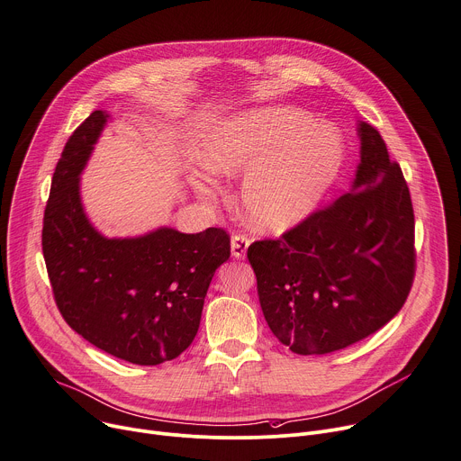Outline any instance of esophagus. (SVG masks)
Masks as SVG:
<instances>
[{"label":"esophagus","mask_w":461,"mask_h":461,"mask_svg":"<svg viewBox=\"0 0 461 461\" xmlns=\"http://www.w3.org/2000/svg\"><path fill=\"white\" fill-rule=\"evenodd\" d=\"M249 243H250V240H249L245 234H232V240H230L232 257H234V258H240V260L245 258Z\"/></svg>","instance_id":"1"}]
</instances>
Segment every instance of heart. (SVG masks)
Here are the masks:
<instances>
[{
	"instance_id": "1",
	"label": "heart",
	"mask_w": 461,
	"mask_h": 461,
	"mask_svg": "<svg viewBox=\"0 0 461 461\" xmlns=\"http://www.w3.org/2000/svg\"><path fill=\"white\" fill-rule=\"evenodd\" d=\"M344 140L331 124L308 113L260 110L223 122L209 139L203 161L216 174H249L241 199L249 221L282 232L308 218L339 177ZM203 195L212 188L199 185Z\"/></svg>"
}]
</instances>
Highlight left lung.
Returning <instances> with one entry per match:
<instances>
[{"label": "left lung", "instance_id": "8db88e82", "mask_svg": "<svg viewBox=\"0 0 461 461\" xmlns=\"http://www.w3.org/2000/svg\"><path fill=\"white\" fill-rule=\"evenodd\" d=\"M359 133L361 165L349 192L247 249L264 317L300 355L339 351L379 331L414 284L411 190L381 133L368 122Z\"/></svg>", "mask_w": 461, "mask_h": 461}]
</instances>
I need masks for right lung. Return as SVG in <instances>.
<instances>
[{
	"instance_id": "obj_1",
	"label": "right lung",
	"mask_w": 461,
	"mask_h": 461,
	"mask_svg": "<svg viewBox=\"0 0 461 461\" xmlns=\"http://www.w3.org/2000/svg\"><path fill=\"white\" fill-rule=\"evenodd\" d=\"M106 121V112H93L68 139L45 204L41 250L64 321L117 359L156 366L192 344L211 280L230 257V236L218 227L100 236L82 211L78 174Z\"/></svg>"
}]
</instances>
